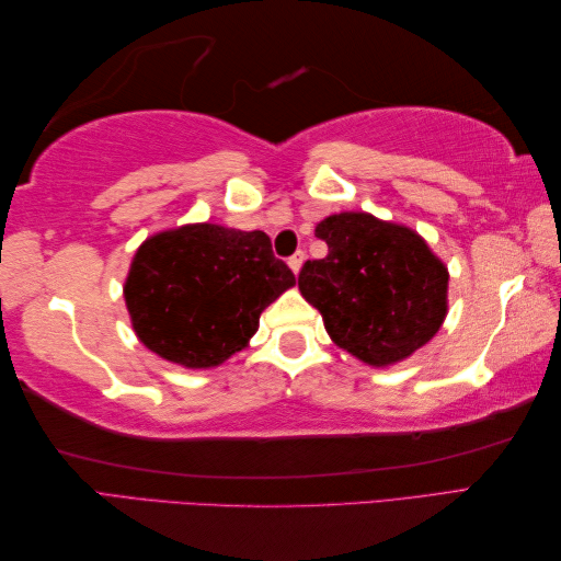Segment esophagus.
<instances>
[{"mask_svg": "<svg viewBox=\"0 0 561 561\" xmlns=\"http://www.w3.org/2000/svg\"><path fill=\"white\" fill-rule=\"evenodd\" d=\"M304 250H296V253L289 257V267L296 272V274H299V270H301V265H304Z\"/></svg>", "mask_w": 561, "mask_h": 561, "instance_id": "34e87169", "label": "esophagus"}]
</instances>
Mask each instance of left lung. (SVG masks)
<instances>
[{
  "label": "left lung",
  "mask_w": 561,
  "mask_h": 561,
  "mask_svg": "<svg viewBox=\"0 0 561 561\" xmlns=\"http://www.w3.org/2000/svg\"><path fill=\"white\" fill-rule=\"evenodd\" d=\"M316 236L328 255L304 262L299 289L342 350L386 366L436 335L448 272L420 236L364 211L332 214Z\"/></svg>",
  "instance_id": "left-lung-1"
}]
</instances>
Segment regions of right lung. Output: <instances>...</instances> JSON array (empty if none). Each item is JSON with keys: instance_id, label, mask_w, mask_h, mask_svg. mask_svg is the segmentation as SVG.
I'll list each match as a JSON object with an SVG mask.
<instances>
[{"instance_id": "1", "label": "right lung", "mask_w": 561, "mask_h": 561, "mask_svg": "<svg viewBox=\"0 0 561 561\" xmlns=\"http://www.w3.org/2000/svg\"><path fill=\"white\" fill-rule=\"evenodd\" d=\"M296 284L270 236L195 224L151 236L125 282L137 337L163 359L207 368L255 335L260 313Z\"/></svg>"}]
</instances>
